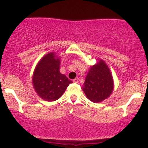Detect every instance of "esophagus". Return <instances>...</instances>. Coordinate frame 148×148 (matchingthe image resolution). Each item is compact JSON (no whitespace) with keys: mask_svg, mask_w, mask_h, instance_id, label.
<instances>
[{"mask_svg":"<svg viewBox=\"0 0 148 148\" xmlns=\"http://www.w3.org/2000/svg\"><path fill=\"white\" fill-rule=\"evenodd\" d=\"M73 81L74 83H78V79H77V77H76V78L73 79Z\"/></svg>","mask_w":148,"mask_h":148,"instance_id":"obj_1","label":"esophagus"}]
</instances>
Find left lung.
I'll use <instances>...</instances> for the list:
<instances>
[{
    "label": "left lung",
    "mask_w": 148,
    "mask_h": 148,
    "mask_svg": "<svg viewBox=\"0 0 148 148\" xmlns=\"http://www.w3.org/2000/svg\"><path fill=\"white\" fill-rule=\"evenodd\" d=\"M113 88V79L110 71L106 63L100 60L90 68L83 90L90 101L100 103L111 95Z\"/></svg>",
    "instance_id": "1"
}]
</instances>
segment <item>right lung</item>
Returning <instances> with one entry per match:
<instances>
[{
  "mask_svg": "<svg viewBox=\"0 0 148 148\" xmlns=\"http://www.w3.org/2000/svg\"><path fill=\"white\" fill-rule=\"evenodd\" d=\"M60 60L54 53H50L40 59L33 75V85L41 98L55 101L63 95L72 81L60 73Z\"/></svg>",
  "mask_w": 148,
  "mask_h": 148,
  "instance_id": "1",
  "label": "right lung"
}]
</instances>
